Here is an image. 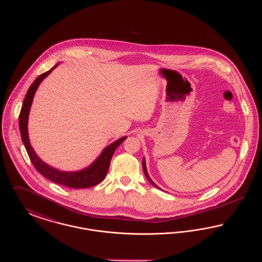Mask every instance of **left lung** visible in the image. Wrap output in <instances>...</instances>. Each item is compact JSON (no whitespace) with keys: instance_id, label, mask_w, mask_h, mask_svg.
I'll list each match as a JSON object with an SVG mask.
<instances>
[{"instance_id":"1","label":"left lung","mask_w":262,"mask_h":262,"mask_svg":"<svg viewBox=\"0 0 262 262\" xmlns=\"http://www.w3.org/2000/svg\"><path fill=\"white\" fill-rule=\"evenodd\" d=\"M142 168H143L144 174H145V177L147 178V180H148V182H149L150 184H151L152 186H154V187H157V188H159V189H160V187H158L157 185H155V184L153 183V181L150 179L149 174H148V173H147V170H146V165H145V160H144V158H143V160H142Z\"/></svg>"}]
</instances>
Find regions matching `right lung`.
I'll use <instances>...</instances> for the list:
<instances>
[{
    "instance_id": "right-lung-1",
    "label": "right lung",
    "mask_w": 262,
    "mask_h": 262,
    "mask_svg": "<svg viewBox=\"0 0 262 262\" xmlns=\"http://www.w3.org/2000/svg\"><path fill=\"white\" fill-rule=\"evenodd\" d=\"M58 66L55 64L50 71L39 75L37 78L33 81V83L30 85L26 95H25V101L21 107V110L19 113V130L23 142L25 144V149L27 151V154L30 158V161L33 164L34 168L38 172L48 180L52 182L62 185L64 187H73V188H85V187H94L100 184L104 178L106 177L107 172L109 170L110 162L112 159L113 154L115 150L118 148L120 144L123 143L126 137H121L120 139L114 141L110 145H108L105 149L102 151L100 156L97 159L92 163L88 168L77 171V172H62L59 171L53 167L49 166L48 164L43 162L39 157L35 151L32 148L29 142L28 137V129H27V124H28V115L30 111V107L33 101L34 94L37 90L39 84L41 81L47 76L50 75L51 72Z\"/></svg>"
}]
</instances>
